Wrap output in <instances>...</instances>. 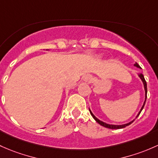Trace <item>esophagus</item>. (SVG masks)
Masks as SVG:
<instances>
[{
    "label": "esophagus",
    "instance_id": "esophagus-1",
    "mask_svg": "<svg viewBox=\"0 0 158 158\" xmlns=\"http://www.w3.org/2000/svg\"><path fill=\"white\" fill-rule=\"evenodd\" d=\"M91 80H92V77H91V75H90V74H87V75L84 76V77H83V81H85V82L90 81Z\"/></svg>",
    "mask_w": 158,
    "mask_h": 158
}]
</instances>
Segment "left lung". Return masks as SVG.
I'll list each match as a JSON object with an SVG mask.
<instances>
[{"label": "left lung", "mask_w": 158, "mask_h": 158, "mask_svg": "<svg viewBox=\"0 0 158 158\" xmlns=\"http://www.w3.org/2000/svg\"><path fill=\"white\" fill-rule=\"evenodd\" d=\"M134 65L135 66V67H137V68H141V67H140V66L139 65V64H138V63H135V64ZM139 77H140V78H141V81H142L143 84H144V91H145V100H144V103H143L142 107H141V110H140V111H139V114L137 115V116H136V118H137V117L139 116L140 113H141V110H143V108H144V104H145V102H146V99H147V91H148V90H147V83H146V81H145V79H144V75H143V74H141V73H139ZM90 110V113L91 115H92L93 118H94V119L96 120V122H97V123H98L99 124L101 125V126H103V127L108 128H111V129H119V128H123L126 127V126H129L130 124H131V123H132L133 122H134V120H135V119H134V120H132V121H131V122H130V123H126V124H124V125H110V124H107V123H103V122L100 121V119H98V118H97V117L95 116V115H94V114H93V113H92V112L90 111V110Z\"/></svg>", "instance_id": "left-lung-1"}]
</instances>
